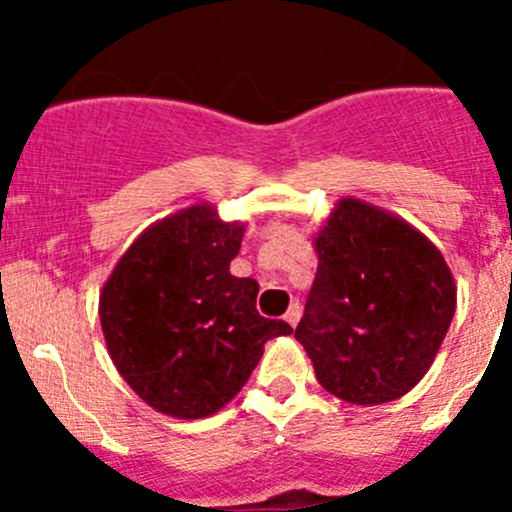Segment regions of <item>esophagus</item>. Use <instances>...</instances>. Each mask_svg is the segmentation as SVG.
<instances>
[{
    "mask_svg": "<svg viewBox=\"0 0 512 512\" xmlns=\"http://www.w3.org/2000/svg\"><path fill=\"white\" fill-rule=\"evenodd\" d=\"M299 317H302V307H299L297 302L292 304V307L287 309V314H285V322L289 324V327H297V322H299Z\"/></svg>",
    "mask_w": 512,
    "mask_h": 512,
    "instance_id": "34e87169",
    "label": "esophagus"
}]
</instances>
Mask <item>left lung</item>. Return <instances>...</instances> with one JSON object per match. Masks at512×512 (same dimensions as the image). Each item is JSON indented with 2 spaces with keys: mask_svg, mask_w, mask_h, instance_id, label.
I'll return each instance as SVG.
<instances>
[{
  "mask_svg": "<svg viewBox=\"0 0 512 512\" xmlns=\"http://www.w3.org/2000/svg\"><path fill=\"white\" fill-rule=\"evenodd\" d=\"M319 265L294 339L337 399H401L436 359L456 312V282L438 247L406 220L339 200L314 237Z\"/></svg>",
  "mask_w": 512,
  "mask_h": 512,
  "instance_id": "obj_1",
  "label": "left lung"
}]
</instances>
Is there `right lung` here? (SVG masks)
<instances>
[{"label":"right lung","mask_w":512,"mask_h":512,"mask_svg":"<svg viewBox=\"0 0 512 512\" xmlns=\"http://www.w3.org/2000/svg\"><path fill=\"white\" fill-rule=\"evenodd\" d=\"M240 223L193 205L151 225L98 299L108 354L148 406L175 418L220 411L247 384L265 344L292 334L257 312L252 277L230 275Z\"/></svg>","instance_id":"1"}]
</instances>
